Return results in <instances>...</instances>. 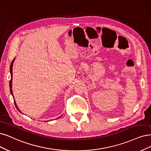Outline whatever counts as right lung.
Returning <instances> with one entry per match:
<instances>
[{"instance_id": "right-lung-1", "label": "right lung", "mask_w": 151, "mask_h": 151, "mask_svg": "<svg viewBox=\"0 0 151 151\" xmlns=\"http://www.w3.org/2000/svg\"><path fill=\"white\" fill-rule=\"evenodd\" d=\"M14 60H15V58L12 60V63H11V65H10V75H11V79H10V83H9V86H10V93L12 94V95L13 98H14V96H13L12 90V66H13V63H14ZM14 104H15V106L16 108L17 109V110L19 111V112H20V111L19 109V108H18V107H17V104H16V103H15V99H14ZM20 113H21V112H20Z\"/></svg>"}]
</instances>
